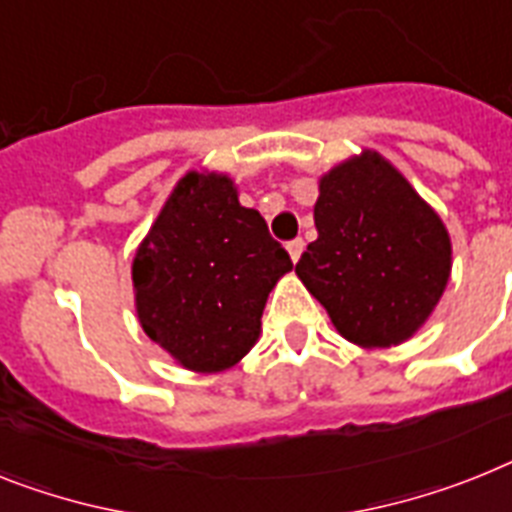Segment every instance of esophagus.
<instances>
[{
    "mask_svg": "<svg viewBox=\"0 0 512 512\" xmlns=\"http://www.w3.org/2000/svg\"><path fill=\"white\" fill-rule=\"evenodd\" d=\"M286 249H289L291 263H296V260H299V257H302V252H304V242H302V239H294V242L286 244Z\"/></svg>",
    "mask_w": 512,
    "mask_h": 512,
    "instance_id": "obj_1",
    "label": "esophagus"
}]
</instances>
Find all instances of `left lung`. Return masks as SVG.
Instances as JSON below:
<instances>
[{
  "instance_id": "left-lung-1",
  "label": "left lung",
  "mask_w": 512,
  "mask_h": 512,
  "mask_svg": "<svg viewBox=\"0 0 512 512\" xmlns=\"http://www.w3.org/2000/svg\"><path fill=\"white\" fill-rule=\"evenodd\" d=\"M317 187V239L296 276L346 341L362 349L409 341L448 286L445 223L377 150L333 166Z\"/></svg>"
}]
</instances>
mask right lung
<instances>
[{
	"label": "right lung",
	"mask_w": 512,
	"mask_h": 512,
	"mask_svg": "<svg viewBox=\"0 0 512 512\" xmlns=\"http://www.w3.org/2000/svg\"><path fill=\"white\" fill-rule=\"evenodd\" d=\"M291 268L229 174L187 171L132 260L137 320L184 369L223 372L257 343L268 294Z\"/></svg>",
	"instance_id": "add662e5"
}]
</instances>
